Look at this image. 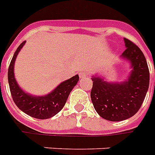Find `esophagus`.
I'll list each match as a JSON object with an SVG mask.
<instances>
[{
	"instance_id": "obj_1",
	"label": "esophagus",
	"mask_w": 155,
	"mask_h": 155,
	"mask_svg": "<svg viewBox=\"0 0 155 155\" xmlns=\"http://www.w3.org/2000/svg\"><path fill=\"white\" fill-rule=\"evenodd\" d=\"M79 75H80V78H85L87 76V73L86 71H80Z\"/></svg>"
}]
</instances>
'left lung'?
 Segmentation results:
<instances>
[{
    "label": "left lung",
    "mask_w": 155,
    "mask_h": 155,
    "mask_svg": "<svg viewBox=\"0 0 155 155\" xmlns=\"http://www.w3.org/2000/svg\"><path fill=\"white\" fill-rule=\"evenodd\" d=\"M127 48L122 56L131 63L127 81L110 84L92 77L91 99L96 112L104 119L117 122L134 115L140 109L149 87L150 71L146 58L134 42L124 38Z\"/></svg>",
    "instance_id": "left-lung-1"
}]
</instances>
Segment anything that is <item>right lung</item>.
<instances>
[{
	"mask_svg": "<svg viewBox=\"0 0 155 155\" xmlns=\"http://www.w3.org/2000/svg\"><path fill=\"white\" fill-rule=\"evenodd\" d=\"M25 44V41H23L17 48L8 67V80L11 95L17 107L25 114L36 119H49L62 110L69 94L79 81V75L61 83L53 91L45 96H32L25 93L16 84L13 72L16 58Z\"/></svg>",
	"mask_w": 155,
	"mask_h": 155,
	"instance_id": "obj_1",
	"label": "right lung"
}]
</instances>
